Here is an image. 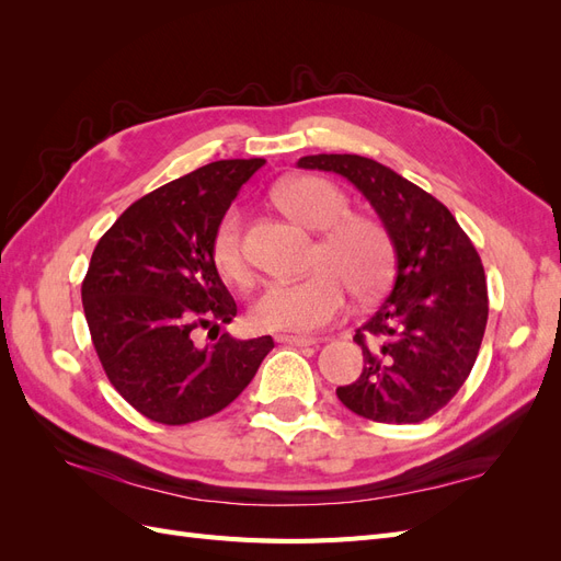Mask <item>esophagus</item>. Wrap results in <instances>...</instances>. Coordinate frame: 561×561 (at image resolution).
<instances>
[{
  "mask_svg": "<svg viewBox=\"0 0 561 561\" xmlns=\"http://www.w3.org/2000/svg\"><path fill=\"white\" fill-rule=\"evenodd\" d=\"M276 342L278 344H287V346H316L318 339H313V336H297V334H278Z\"/></svg>",
  "mask_w": 561,
  "mask_h": 561,
  "instance_id": "1",
  "label": "esophagus"
}]
</instances>
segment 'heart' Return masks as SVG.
Segmentation results:
<instances>
[{
  "label": "heart",
  "instance_id": "heart-1",
  "mask_svg": "<svg viewBox=\"0 0 561 561\" xmlns=\"http://www.w3.org/2000/svg\"><path fill=\"white\" fill-rule=\"evenodd\" d=\"M276 201L299 225L322 233L311 274L268 283L252 304L254 325L268 332H313L344 311L348 287L355 297L381 290L393 264V245L377 219L348 215V198L336 184L313 175L293 178L278 186ZM213 262L225 280L250 283L239 210L231 208L219 219Z\"/></svg>",
  "mask_w": 561,
  "mask_h": 561
}]
</instances>
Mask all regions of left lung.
Here are the masks:
<instances>
[{
    "instance_id": "8db88e82",
    "label": "left lung",
    "mask_w": 561,
    "mask_h": 561,
    "mask_svg": "<svg viewBox=\"0 0 561 561\" xmlns=\"http://www.w3.org/2000/svg\"><path fill=\"white\" fill-rule=\"evenodd\" d=\"M299 168L346 178L379 215L396 250V280L353 342L363 375L336 396L379 423H419L463 386L486 328L480 254L454 215L388 165L358 154L301 157Z\"/></svg>"
}]
</instances>
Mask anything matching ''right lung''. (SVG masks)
Masks as SVG:
<instances>
[{
	"mask_svg": "<svg viewBox=\"0 0 561 561\" xmlns=\"http://www.w3.org/2000/svg\"><path fill=\"white\" fill-rule=\"evenodd\" d=\"M264 159H227L135 201L98 241L81 285L100 363L147 419L182 426L222 412L257 375L274 339L222 334L196 346L198 328L236 318L213 262V236Z\"/></svg>",
	"mask_w": 561,
	"mask_h": 561,
	"instance_id": "1",
	"label": "right lung"
}]
</instances>
